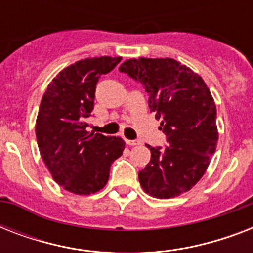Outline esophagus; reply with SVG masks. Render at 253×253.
Returning a JSON list of instances; mask_svg holds the SVG:
<instances>
[{
	"label": "esophagus",
	"instance_id": "34e87169",
	"mask_svg": "<svg viewBox=\"0 0 253 253\" xmlns=\"http://www.w3.org/2000/svg\"><path fill=\"white\" fill-rule=\"evenodd\" d=\"M125 142H126V144H128V146H138V144H140L139 140H130V139H125Z\"/></svg>",
	"mask_w": 253,
	"mask_h": 253
}]
</instances>
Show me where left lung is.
<instances>
[{
    "mask_svg": "<svg viewBox=\"0 0 253 253\" xmlns=\"http://www.w3.org/2000/svg\"><path fill=\"white\" fill-rule=\"evenodd\" d=\"M119 71L144 86L167 136V147L147 146L151 160L139 172L143 190L160 200L188 192L205 174L218 143L216 107L208 85L169 57L130 59Z\"/></svg>",
    "mask_w": 253,
    "mask_h": 253,
    "instance_id": "8db88e82",
    "label": "left lung"
}]
</instances>
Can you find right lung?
<instances>
[{
    "instance_id": "add662e5",
    "label": "right lung",
    "mask_w": 253,
    "mask_h": 253,
    "mask_svg": "<svg viewBox=\"0 0 253 253\" xmlns=\"http://www.w3.org/2000/svg\"><path fill=\"white\" fill-rule=\"evenodd\" d=\"M122 57H87L64 68L43 94L35 134L52 178L65 190L86 196L107 184L111 163L125 150L123 139L87 132L95 85Z\"/></svg>"
}]
</instances>
